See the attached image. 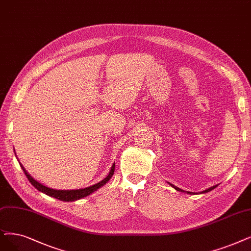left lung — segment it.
<instances>
[{
  "label": "left lung",
  "mask_w": 251,
  "mask_h": 251,
  "mask_svg": "<svg viewBox=\"0 0 251 251\" xmlns=\"http://www.w3.org/2000/svg\"><path fill=\"white\" fill-rule=\"evenodd\" d=\"M169 184L171 185L172 187H174L176 190H178V192H182V193H184V190H182L181 188H179V187H177V186H175V185H173V184H171L169 182ZM217 185H214V186H212V187H210V188H208V189H206V190H203V192H201L202 194H205V193H208V192H210V190H212V189H214L215 187H216ZM187 194H190V195H193V193H190V192H186Z\"/></svg>",
  "instance_id": "1"
}]
</instances>
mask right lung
Returning <instances> with one entry per match:
<instances>
[{"label":"right lung","instance_id":"1","mask_svg":"<svg viewBox=\"0 0 251 251\" xmlns=\"http://www.w3.org/2000/svg\"><path fill=\"white\" fill-rule=\"evenodd\" d=\"M21 167L23 169V171L25 172L26 178L28 179V181L31 182V184L36 187L39 192H42L43 194L49 196V197H52L55 198L57 200H61V201L64 202H73V201H77L79 199H82L84 197H87L91 194H93L94 192H96L97 189H99L100 187H102L104 184H106L110 178L112 177V175L114 174V170H115V164L112 165L111 170H110L109 174L107 175L106 178H104L102 181H100L99 183H96L92 186H88L85 188H80V189H71V190H61V189H53V188H49L45 185H43L42 183L38 182L37 180H35L31 175H29L26 171L25 167L21 164Z\"/></svg>","mask_w":251,"mask_h":251}]
</instances>
